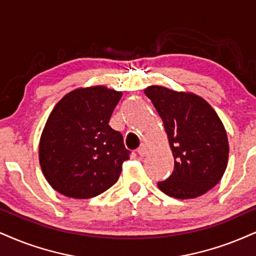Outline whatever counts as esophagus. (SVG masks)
Masks as SVG:
<instances>
[{
  "instance_id": "1",
  "label": "esophagus",
  "mask_w": 256,
  "mask_h": 256,
  "mask_svg": "<svg viewBox=\"0 0 256 256\" xmlns=\"http://www.w3.org/2000/svg\"><path fill=\"white\" fill-rule=\"evenodd\" d=\"M138 153L140 154L141 156H147V153H148V146H147V144H141V146L138 147Z\"/></svg>"
}]
</instances>
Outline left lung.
I'll return each instance as SVG.
<instances>
[{
    "instance_id": "left-lung-1",
    "label": "left lung",
    "mask_w": 256,
    "mask_h": 256,
    "mask_svg": "<svg viewBox=\"0 0 256 256\" xmlns=\"http://www.w3.org/2000/svg\"><path fill=\"white\" fill-rule=\"evenodd\" d=\"M164 122L174 170L158 188L178 200L206 194L224 174L229 144L222 121L198 94L152 85L144 89Z\"/></svg>"
}]
</instances>
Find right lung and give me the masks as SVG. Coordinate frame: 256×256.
Returning a JSON list of instances; mask_svg holds the SVG:
<instances>
[{
  "mask_svg": "<svg viewBox=\"0 0 256 256\" xmlns=\"http://www.w3.org/2000/svg\"><path fill=\"white\" fill-rule=\"evenodd\" d=\"M122 92L78 88L56 104L39 144L41 171L53 188L76 200L96 197L118 180L129 150L109 126Z\"/></svg>",
  "mask_w": 256,
  "mask_h": 256,
  "instance_id": "add662e5",
  "label": "right lung"
}]
</instances>
